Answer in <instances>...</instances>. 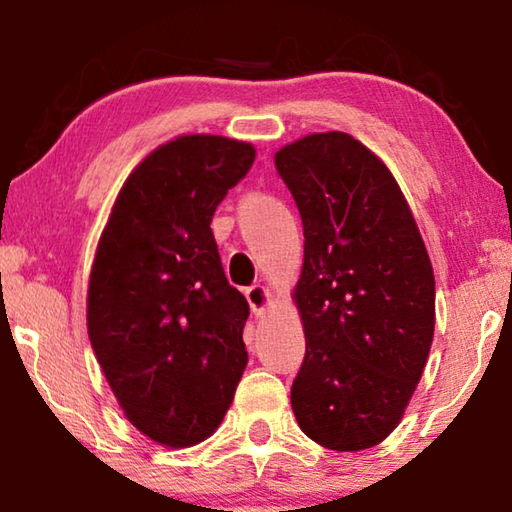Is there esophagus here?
<instances>
[{
  "mask_svg": "<svg viewBox=\"0 0 512 512\" xmlns=\"http://www.w3.org/2000/svg\"><path fill=\"white\" fill-rule=\"evenodd\" d=\"M246 298H248V305H250V309H253L255 316H262L266 307L271 305V293H268V289L262 287V284H253V287H248Z\"/></svg>",
  "mask_w": 512,
  "mask_h": 512,
  "instance_id": "1",
  "label": "esophagus"
}]
</instances>
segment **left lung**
<instances>
[{"label": "left lung", "mask_w": 512, "mask_h": 512, "mask_svg": "<svg viewBox=\"0 0 512 512\" xmlns=\"http://www.w3.org/2000/svg\"><path fill=\"white\" fill-rule=\"evenodd\" d=\"M298 205L305 264L296 302L305 359L291 386L300 429L336 452L379 445L429 357L436 280L391 171L348 133L275 153Z\"/></svg>", "instance_id": "left-lung-1"}]
</instances>
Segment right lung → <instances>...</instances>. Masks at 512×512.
I'll use <instances>...</instances> for the list:
<instances>
[{"instance_id": "1", "label": "right lung", "mask_w": 512, "mask_h": 512, "mask_svg": "<svg viewBox=\"0 0 512 512\" xmlns=\"http://www.w3.org/2000/svg\"><path fill=\"white\" fill-rule=\"evenodd\" d=\"M253 162V146L219 135L162 144L128 176L99 241L92 350L126 418L160 445L212 436L248 363L250 309L210 223Z\"/></svg>"}]
</instances>
